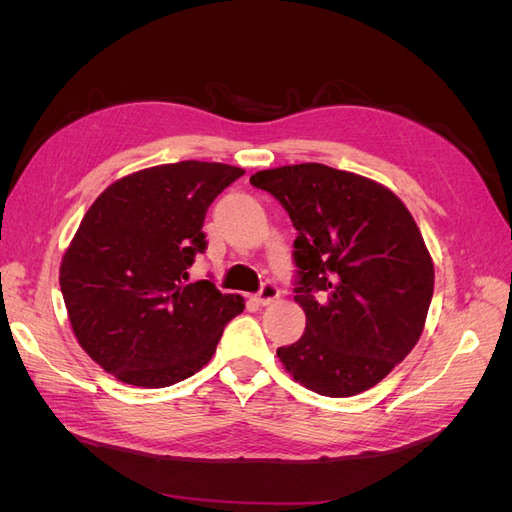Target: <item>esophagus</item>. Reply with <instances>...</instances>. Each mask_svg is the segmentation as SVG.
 Wrapping results in <instances>:
<instances>
[{
    "mask_svg": "<svg viewBox=\"0 0 512 512\" xmlns=\"http://www.w3.org/2000/svg\"><path fill=\"white\" fill-rule=\"evenodd\" d=\"M277 297H280V288H277L273 282H265L260 286L258 294L254 297V301L258 305H271Z\"/></svg>",
    "mask_w": 512,
    "mask_h": 512,
    "instance_id": "1",
    "label": "esophagus"
}]
</instances>
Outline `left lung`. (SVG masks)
I'll return each instance as SVG.
<instances>
[{
    "label": "left lung",
    "mask_w": 512,
    "mask_h": 512,
    "mask_svg": "<svg viewBox=\"0 0 512 512\" xmlns=\"http://www.w3.org/2000/svg\"><path fill=\"white\" fill-rule=\"evenodd\" d=\"M250 183L297 228L294 301L307 322L299 342L277 348L286 371L327 397L376 386L416 346L433 297L410 211L384 185L316 162L260 170Z\"/></svg>",
    "instance_id": "obj_1"
}]
</instances>
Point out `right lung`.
<instances>
[{"mask_svg":"<svg viewBox=\"0 0 512 512\" xmlns=\"http://www.w3.org/2000/svg\"><path fill=\"white\" fill-rule=\"evenodd\" d=\"M243 168L185 160L138 170L96 198L61 260L81 348L117 380L162 389L194 376L243 312L239 294L188 282L205 215Z\"/></svg>","mask_w":512,"mask_h":512,"instance_id":"right-lung-1","label":"right lung"}]
</instances>
